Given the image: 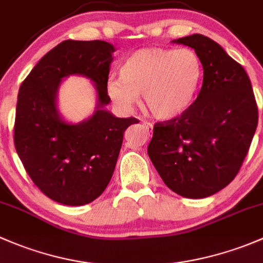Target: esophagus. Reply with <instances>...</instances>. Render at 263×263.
<instances>
[{"instance_id": "34e87169", "label": "esophagus", "mask_w": 263, "mask_h": 263, "mask_svg": "<svg viewBox=\"0 0 263 263\" xmlns=\"http://www.w3.org/2000/svg\"><path fill=\"white\" fill-rule=\"evenodd\" d=\"M143 125H144L147 129H149V130L153 129V124H152V123H147V121H144V123H143Z\"/></svg>"}]
</instances>
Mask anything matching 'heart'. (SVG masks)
Here are the masks:
<instances>
[{
  "mask_svg": "<svg viewBox=\"0 0 263 263\" xmlns=\"http://www.w3.org/2000/svg\"><path fill=\"white\" fill-rule=\"evenodd\" d=\"M202 63L190 48H145L124 61L120 78H110L107 92L115 104L130 109L143 93L144 105L157 119L182 115L202 82Z\"/></svg>",
  "mask_w": 263,
  "mask_h": 263,
  "instance_id": "obj_1",
  "label": "heart"
}]
</instances>
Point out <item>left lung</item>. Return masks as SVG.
<instances>
[{
  "label": "left lung",
  "instance_id": "1",
  "mask_svg": "<svg viewBox=\"0 0 263 263\" xmlns=\"http://www.w3.org/2000/svg\"><path fill=\"white\" fill-rule=\"evenodd\" d=\"M196 51L204 68L196 100L182 115L154 124L148 156L176 194L202 199L234 180L250 151L258 107L238 62L201 34L173 40Z\"/></svg>",
  "mask_w": 263,
  "mask_h": 263
}]
</instances>
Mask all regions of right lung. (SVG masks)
<instances>
[{
  "label": "right lung",
  "mask_w": 263,
  "mask_h": 263,
  "mask_svg": "<svg viewBox=\"0 0 263 263\" xmlns=\"http://www.w3.org/2000/svg\"><path fill=\"white\" fill-rule=\"evenodd\" d=\"M115 48L102 40H64L48 51L21 83L13 142L32 182L59 204L80 206L109 185L128 126L135 118H116L104 109ZM81 74L93 80L99 105L88 121L67 124L56 110L62 78Z\"/></svg>",
  "instance_id": "obj_1"
}]
</instances>
